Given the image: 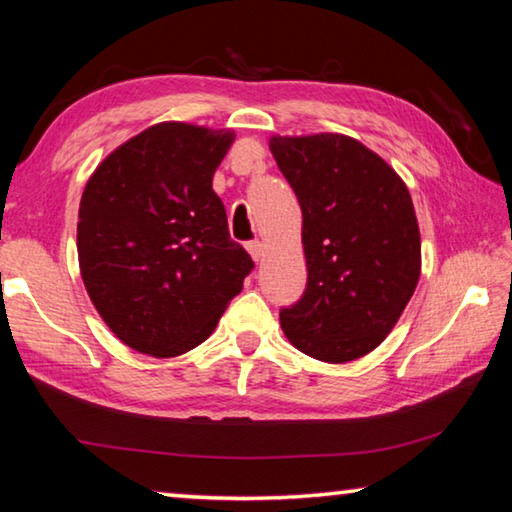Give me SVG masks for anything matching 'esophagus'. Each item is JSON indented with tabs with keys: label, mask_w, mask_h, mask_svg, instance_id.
<instances>
[{
	"label": "esophagus",
	"mask_w": 512,
	"mask_h": 512,
	"mask_svg": "<svg viewBox=\"0 0 512 512\" xmlns=\"http://www.w3.org/2000/svg\"><path fill=\"white\" fill-rule=\"evenodd\" d=\"M246 248H248L250 257H253V262H259V259L264 257V244H262V241H250Z\"/></svg>",
	"instance_id": "34e87169"
}]
</instances>
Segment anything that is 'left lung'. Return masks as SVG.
Masks as SVG:
<instances>
[{
	"label": "left lung",
	"mask_w": 512,
	"mask_h": 512,
	"mask_svg": "<svg viewBox=\"0 0 512 512\" xmlns=\"http://www.w3.org/2000/svg\"><path fill=\"white\" fill-rule=\"evenodd\" d=\"M302 210L307 291L280 311L293 348L325 363L366 357L391 334L420 280V228L404 180L341 133L273 135Z\"/></svg>",
	"instance_id": "obj_1"
}]
</instances>
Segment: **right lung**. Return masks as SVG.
I'll return each instance as SVG.
<instances>
[{
    "mask_svg": "<svg viewBox=\"0 0 512 512\" xmlns=\"http://www.w3.org/2000/svg\"><path fill=\"white\" fill-rule=\"evenodd\" d=\"M235 131L162 121L106 155L83 189L81 277L121 343L178 357L214 332L253 259L230 239L212 178Z\"/></svg>",
    "mask_w": 512,
    "mask_h": 512,
    "instance_id": "obj_1",
    "label": "right lung"
}]
</instances>
